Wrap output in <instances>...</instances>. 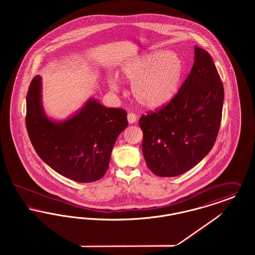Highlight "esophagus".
<instances>
[{
    "label": "esophagus",
    "mask_w": 255,
    "mask_h": 255,
    "mask_svg": "<svg viewBox=\"0 0 255 255\" xmlns=\"http://www.w3.org/2000/svg\"><path fill=\"white\" fill-rule=\"evenodd\" d=\"M136 119H137V116L135 115V114H133V113H128V115H127V120H128V122L129 123H134V122H136Z\"/></svg>",
    "instance_id": "esophagus-1"
}]
</instances>
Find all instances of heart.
Wrapping results in <instances>:
<instances>
[{"label":"heart","instance_id":"obj_1","mask_svg":"<svg viewBox=\"0 0 255 255\" xmlns=\"http://www.w3.org/2000/svg\"><path fill=\"white\" fill-rule=\"evenodd\" d=\"M183 66L171 51H156L140 55L122 65L121 74L131 81V95L140 106L156 109L175 97L182 81ZM113 91L119 90L115 79L109 81Z\"/></svg>","mask_w":255,"mask_h":255}]
</instances>
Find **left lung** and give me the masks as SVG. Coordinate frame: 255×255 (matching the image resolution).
Listing matches in <instances>:
<instances>
[{
  "mask_svg": "<svg viewBox=\"0 0 255 255\" xmlns=\"http://www.w3.org/2000/svg\"><path fill=\"white\" fill-rule=\"evenodd\" d=\"M224 86L210 54L195 47L193 67L167 104L138 124L148 168L176 177L194 167L214 145L222 121Z\"/></svg>",
  "mask_w": 255,
  "mask_h": 255,
  "instance_id": "8db88e82",
  "label": "left lung"
}]
</instances>
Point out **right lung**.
<instances>
[{
    "label": "right lung",
    "mask_w": 255,
    "mask_h": 255,
    "mask_svg": "<svg viewBox=\"0 0 255 255\" xmlns=\"http://www.w3.org/2000/svg\"><path fill=\"white\" fill-rule=\"evenodd\" d=\"M25 126L38 156L50 168L74 182L101 179L109 166L112 149L128 126L124 109L107 108L95 99L65 122H51L41 105V77L26 94Z\"/></svg>",
    "instance_id": "right-lung-1"
}]
</instances>
